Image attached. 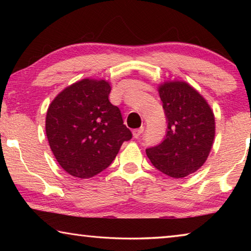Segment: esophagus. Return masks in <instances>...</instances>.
<instances>
[{"label":"esophagus","mask_w":251,"mask_h":251,"mask_svg":"<svg viewBox=\"0 0 251 251\" xmlns=\"http://www.w3.org/2000/svg\"><path fill=\"white\" fill-rule=\"evenodd\" d=\"M143 131H144V127H141V128H138V129H134L133 130L134 138H138L139 136H141V134L143 133Z\"/></svg>","instance_id":"esophagus-1"}]
</instances>
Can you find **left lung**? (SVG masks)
I'll return each mask as SVG.
<instances>
[{
    "instance_id": "8db88e82",
    "label": "left lung",
    "mask_w": 251,
    "mask_h": 251,
    "mask_svg": "<svg viewBox=\"0 0 251 251\" xmlns=\"http://www.w3.org/2000/svg\"><path fill=\"white\" fill-rule=\"evenodd\" d=\"M167 118V134L147 148L151 164L173 178L197 172L207 160L215 139V115L208 101L184 80H167L158 86Z\"/></svg>"
}]
</instances>
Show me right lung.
<instances>
[{"label": "right lung", "mask_w": 251, "mask_h": 251, "mask_svg": "<svg viewBox=\"0 0 251 251\" xmlns=\"http://www.w3.org/2000/svg\"><path fill=\"white\" fill-rule=\"evenodd\" d=\"M105 79L84 78L64 88L48 108L45 131L57 163L70 175L91 178L107 168L131 138Z\"/></svg>", "instance_id": "obj_1"}]
</instances>
